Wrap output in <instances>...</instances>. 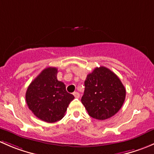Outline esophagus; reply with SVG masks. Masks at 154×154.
Segmentation results:
<instances>
[{"instance_id": "34e87169", "label": "esophagus", "mask_w": 154, "mask_h": 154, "mask_svg": "<svg viewBox=\"0 0 154 154\" xmlns=\"http://www.w3.org/2000/svg\"><path fill=\"white\" fill-rule=\"evenodd\" d=\"M73 94H74V96L76 98H79V97H80V94H79L77 91H74V92L73 93Z\"/></svg>"}]
</instances>
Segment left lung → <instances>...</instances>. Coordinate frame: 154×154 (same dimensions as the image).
I'll return each mask as SVG.
<instances>
[{
	"label": "left lung",
	"instance_id": "1",
	"mask_svg": "<svg viewBox=\"0 0 154 154\" xmlns=\"http://www.w3.org/2000/svg\"><path fill=\"white\" fill-rule=\"evenodd\" d=\"M81 102L88 115L97 120L109 119L119 111L125 100L126 89L111 70L95 68L87 75Z\"/></svg>",
	"mask_w": 154,
	"mask_h": 154
}]
</instances>
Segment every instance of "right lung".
Masks as SVG:
<instances>
[{
  "instance_id": "add662e5",
  "label": "right lung",
  "mask_w": 154,
  "mask_h": 154,
  "mask_svg": "<svg viewBox=\"0 0 154 154\" xmlns=\"http://www.w3.org/2000/svg\"><path fill=\"white\" fill-rule=\"evenodd\" d=\"M57 68L43 70L29 84L26 91V101L32 112L48 123L61 120L68 104L74 100L73 94L66 91L64 83L57 78Z\"/></svg>"
}]
</instances>
